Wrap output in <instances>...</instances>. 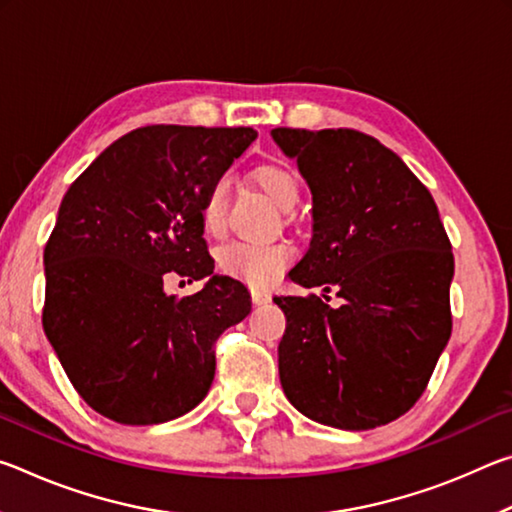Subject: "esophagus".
<instances>
[{
  "label": "esophagus",
  "mask_w": 512,
  "mask_h": 512,
  "mask_svg": "<svg viewBox=\"0 0 512 512\" xmlns=\"http://www.w3.org/2000/svg\"><path fill=\"white\" fill-rule=\"evenodd\" d=\"M250 298H253L255 305H264V302L271 300V293L264 291V289H253V291H250Z\"/></svg>",
  "instance_id": "1"
}]
</instances>
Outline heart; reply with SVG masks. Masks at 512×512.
Wrapping results in <instances>:
<instances>
[{"label": "heart", "instance_id": "obj_1", "mask_svg": "<svg viewBox=\"0 0 512 512\" xmlns=\"http://www.w3.org/2000/svg\"><path fill=\"white\" fill-rule=\"evenodd\" d=\"M253 180L280 210H291L300 201V183L296 173L284 164H259L253 169ZM228 196L230 183L225 176L216 178L207 187L201 201V223L210 235H219L223 230L225 214H228ZM291 257L293 248L284 241H275V244L232 241L216 253V264L225 275L246 282L250 287H271L284 271V266L291 262Z\"/></svg>", "mask_w": 512, "mask_h": 512}]
</instances>
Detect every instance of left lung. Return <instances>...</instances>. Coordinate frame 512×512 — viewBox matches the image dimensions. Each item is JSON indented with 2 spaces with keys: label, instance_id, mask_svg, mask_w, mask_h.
I'll return each instance as SVG.
<instances>
[{
  "label": "left lung",
  "instance_id": "8db88e82",
  "mask_svg": "<svg viewBox=\"0 0 512 512\" xmlns=\"http://www.w3.org/2000/svg\"><path fill=\"white\" fill-rule=\"evenodd\" d=\"M314 196V235L289 277L336 289L277 296L287 316L280 381L320 424L375 429L420 400L452 336L454 253L429 189L397 155L352 128H273Z\"/></svg>",
  "mask_w": 512,
  "mask_h": 512
}]
</instances>
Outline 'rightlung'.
Listing matches in <instances>:
<instances>
[{
  "label": "right lung",
  "instance_id": "1",
  "mask_svg": "<svg viewBox=\"0 0 512 512\" xmlns=\"http://www.w3.org/2000/svg\"><path fill=\"white\" fill-rule=\"evenodd\" d=\"M255 137L246 126H142L67 189L45 246L42 327L76 393L103 418L160 424L210 391L214 345L250 314V293L213 275L173 299L163 282L214 273L201 201Z\"/></svg>",
  "mask_w": 512,
  "mask_h": 512
}]
</instances>
